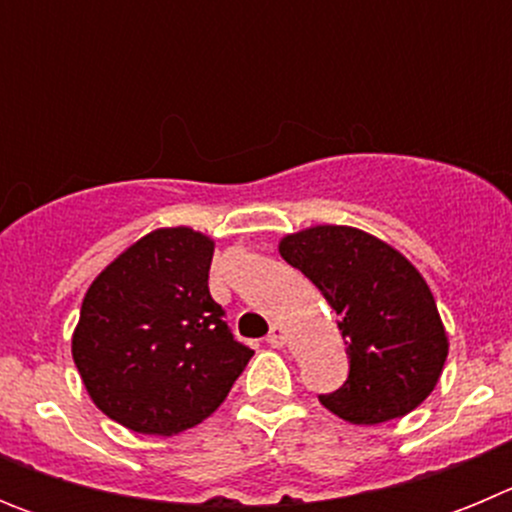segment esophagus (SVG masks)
I'll list each match as a JSON object with an SVG mask.
<instances>
[{
	"label": "esophagus",
	"instance_id": "1",
	"mask_svg": "<svg viewBox=\"0 0 512 512\" xmlns=\"http://www.w3.org/2000/svg\"><path fill=\"white\" fill-rule=\"evenodd\" d=\"M284 341H287V330H284V325H279V323L271 325L269 336H266V343L274 348H282Z\"/></svg>",
	"mask_w": 512,
	"mask_h": 512
}]
</instances>
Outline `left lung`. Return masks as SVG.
<instances>
[{
  "label": "left lung",
  "mask_w": 512,
  "mask_h": 512,
  "mask_svg": "<svg viewBox=\"0 0 512 512\" xmlns=\"http://www.w3.org/2000/svg\"><path fill=\"white\" fill-rule=\"evenodd\" d=\"M279 253L338 315L348 379L320 402L356 425L402 418L431 395L449 356L431 289L400 251L348 225L284 235Z\"/></svg>",
  "instance_id": "8db88e82"
}]
</instances>
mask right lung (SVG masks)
Wrapping results in <instances>:
<instances>
[{"label": "right lung", "mask_w": 512, "mask_h": 512, "mask_svg": "<svg viewBox=\"0 0 512 512\" xmlns=\"http://www.w3.org/2000/svg\"><path fill=\"white\" fill-rule=\"evenodd\" d=\"M215 243L158 228L122 251L87 289L71 354L92 402L135 433L174 436L210 418L253 351L212 300Z\"/></svg>", "instance_id": "add662e5"}]
</instances>
